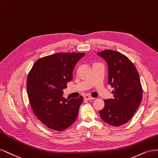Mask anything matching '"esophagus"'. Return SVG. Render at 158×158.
I'll list each match as a JSON object with an SVG mask.
<instances>
[{
    "mask_svg": "<svg viewBox=\"0 0 158 158\" xmlns=\"http://www.w3.org/2000/svg\"><path fill=\"white\" fill-rule=\"evenodd\" d=\"M84 99L86 100H93L94 98L92 97V96H89V95H85L84 96Z\"/></svg>",
    "mask_w": 158,
    "mask_h": 158,
    "instance_id": "obj_1",
    "label": "esophagus"
}]
</instances>
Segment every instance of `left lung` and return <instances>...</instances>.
I'll return each instance as SVG.
<instances>
[{"mask_svg":"<svg viewBox=\"0 0 158 158\" xmlns=\"http://www.w3.org/2000/svg\"><path fill=\"white\" fill-rule=\"evenodd\" d=\"M97 54L108 64V84L114 88V98L104 100V108L99 114L107 123L118 127L132 118L141 103L139 74L133 62L123 54L105 50Z\"/></svg>","mask_w":158,"mask_h":158,"instance_id":"8db88e82","label":"left lung"}]
</instances>
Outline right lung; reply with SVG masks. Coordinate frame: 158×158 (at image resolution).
Here are the masks:
<instances>
[{
    "mask_svg": "<svg viewBox=\"0 0 158 158\" xmlns=\"http://www.w3.org/2000/svg\"><path fill=\"white\" fill-rule=\"evenodd\" d=\"M85 53H57L36 61L27 79V90L37 118L52 130L62 131L77 119L83 101L65 99L63 90L73 79V70Z\"/></svg>",
    "mask_w": 158,
    "mask_h": 158,
    "instance_id": "obj_1",
    "label": "right lung"
}]
</instances>
